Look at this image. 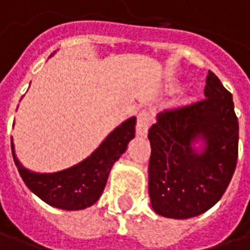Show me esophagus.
<instances>
[{
  "label": "esophagus",
  "mask_w": 250,
  "mask_h": 250,
  "mask_svg": "<svg viewBox=\"0 0 250 250\" xmlns=\"http://www.w3.org/2000/svg\"><path fill=\"white\" fill-rule=\"evenodd\" d=\"M150 122H151V117H150L149 112H146V111L139 112V115H138V122H136V133H138L139 136H146V135H147Z\"/></svg>",
  "instance_id": "esophagus-1"
}]
</instances>
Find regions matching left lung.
<instances>
[{
  "mask_svg": "<svg viewBox=\"0 0 250 250\" xmlns=\"http://www.w3.org/2000/svg\"><path fill=\"white\" fill-rule=\"evenodd\" d=\"M205 96L159 112L149 129L150 203L160 216L184 220L205 213L234 175L239 126L232 94L208 71Z\"/></svg>",
  "mask_w": 250,
  "mask_h": 250,
  "instance_id": "obj_1",
  "label": "left lung"
}]
</instances>
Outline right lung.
I'll return each instance as SVG.
<instances>
[{"instance_id": "obj_1", "label": "right lung", "mask_w": 250, "mask_h": 250, "mask_svg": "<svg viewBox=\"0 0 250 250\" xmlns=\"http://www.w3.org/2000/svg\"><path fill=\"white\" fill-rule=\"evenodd\" d=\"M135 117L122 122L91 153L90 157L58 172L40 174L24 168L15 156L11 139L14 161L26 187L47 205L62 210H82L94 205L101 196L111 167L135 138Z\"/></svg>"}]
</instances>
